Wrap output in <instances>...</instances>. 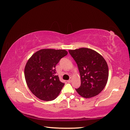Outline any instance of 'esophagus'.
<instances>
[{"mask_svg": "<svg viewBox=\"0 0 130 130\" xmlns=\"http://www.w3.org/2000/svg\"><path fill=\"white\" fill-rule=\"evenodd\" d=\"M67 82H68V83H70V82H72V79H69V80H68L67 81Z\"/></svg>", "mask_w": 130, "mask_h": 130, "instance_id": "obj_1", "label": "esophagus"}]
</instances>
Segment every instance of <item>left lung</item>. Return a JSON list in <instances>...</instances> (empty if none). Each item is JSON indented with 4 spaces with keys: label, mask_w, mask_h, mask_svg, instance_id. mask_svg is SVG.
I'll return each instance as SVG.
<instances>
[{
    "label": "left lung",
    "mask_w": 130,
    "mask_h": 130,
    "mask_svg": "<svg viewBox=\"0 0 130 130\" xmlns=\"http://www.w3.org/2000/svg\"><path fill=\"white\" fill-rule=\"evenodd\" d=\"M69 53L76 62L80 74L81 86L75 89L76 92L85 98L97 95L108 80L107 62L101 55L89 48L69 50Z\"/></svg>",
    "instance_id": "1"
}]
</instances>
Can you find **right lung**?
<instances>
[{"label": "right lung", "mask_w": 130, "mask_h": 130, "mask_svg": "<svg viewBox=\"0 0 130 130\" xmlns=\"http://www.w3.org/2000/svg\"><path fill=\"white\" fill-rule=\"evenodd\" d=\"M65 50L44 49L34 54L27 62L24 75L29 88L44 101H51L58 95L64 85L55 75L56 65L66 56Z\"/></svg>", "instance_id": "add662e5"}]
</instances>
